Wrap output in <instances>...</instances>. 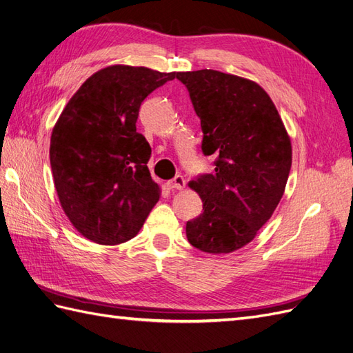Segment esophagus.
Here are the masks:
<instances>
[{"label":"esophagus","mask_w":353,"mask_h":353,"mask_svg":"<svg viewBox=\"0 0 353 353\" xmlns=\"http://www.w3.org/2000/svg\"><path fill=\"white\" fill-rule=\"evenodd\" d=\"M166 185H168L170 190H183V188L185 187V179H184V176L176 175L174 179L168 181Z\"/></svg>","instance_id":"1"}]
</instances>
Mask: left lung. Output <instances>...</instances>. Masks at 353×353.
Returning <instances> with one entry per match:
<instances>
[{"label":"left lung","instance_id":"obj_1","mask_svg":"<svg viewBox=\"0 0 353 353\" xmlns=\"http://www.w3.org/2000/svg\"><path fill=\"white\" fill-rule=\"evenodd\" d=\"M203 132L202 151L216 156L212 174L190 181L203 212L187 221V239L208 254L250 243L270 220L287 185L291 139L261 85L214 70L176 72Z\"/></svg>","mask_w":353,"mask_h":353}]
</instances>
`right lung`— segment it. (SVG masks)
<instances>
[{"mask_svg":"<svg viewBox=\"0 0 353 353\" xmlns=\"http://www.w3.org/2000/svg\"><path fill=\"white\" fill-rule=\"evenodd\" d=\"M175 77L145 66H107L81 84L56 121L54 187L63 212L89 241L128 242L159 202L147 166L151 147L137 120L142 101Z\"/></svg>","mask_w":353,"mask_h":353,"instance_id":"obj_1","label":"right lung"}]
</instances>
